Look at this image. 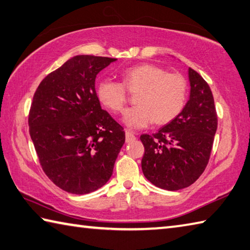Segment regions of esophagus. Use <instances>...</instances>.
Masks as SVG:
<instances>
[{"mask_svg":"<svg viewBox=\"0 0 250 250\" xmlns=\"http://www.w3.org/2000/svg\"><path fill=\"white\" fill-rule=\"evenodd\" d=\"M133 140H135L134 133L130 130H125V141L126 142H131V141H133Z\"/></svg>","mask_w":250,"mask_h":250,"instance_id":"34e87169","label":"esophagus"}]
</instances>
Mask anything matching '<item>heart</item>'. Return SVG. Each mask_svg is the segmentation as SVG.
<instances>
[{"label": "heart", "mask_w": 250, "mask_h": 250, "mask_svg": "<svg viewBox=\"0 0 250 250\" xmlns=\"http://www.w3.org/2000/svg\"><path fill=\"white\" fill-rule=\"evenodd\" d=\"M124 83L104 79L97 85V96L113 112H121L128 102V88L138 90V105L126 109L125 124L133 129H144L154 121L168 124L179 115L186 104L188 85L183 75L167 73L155 64H139L122 71Z\"/></svg>", "instance_id": "b5f03b06"}]
</instances>
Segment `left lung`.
<instances>
[{
	"label": "left lung",
	"mask_w": 250,
	"mask_h": 250,
	"mask_svg": "<svg viewBox=\"0 0 250 250\" xmlns=\"http://www.w3.org/2000/svg\"><path fill=\"white\" fill-rule=\"evenodd\" d=\"M190 97L183 111L158 130L142 134V170L156 187L176 191L192 185L210 160L217 129V115L211 88L189 67Z\"/></svg>",
	"instance_id": "left-lung-1"
}]
</instances>
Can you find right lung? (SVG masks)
<instances>
[{
	"mask_svg": "<svg viewBox=\"0 0 250 250\" xmlns=\"http://www.w3.org/2000/svg\"><path fill=\"white\" fill-rule=\"evenodd\" d=\"M117 59L76 56L44 78L31 102L28 125L39 163L59 188L86 194L103 187L125 133L106 110L95 79Z\"/></svg>",
	"mask_w": 250,
	"mask_h": 250,
	"instance_id": "obj_1",
	"label": "right lung"
}]
</instances>
